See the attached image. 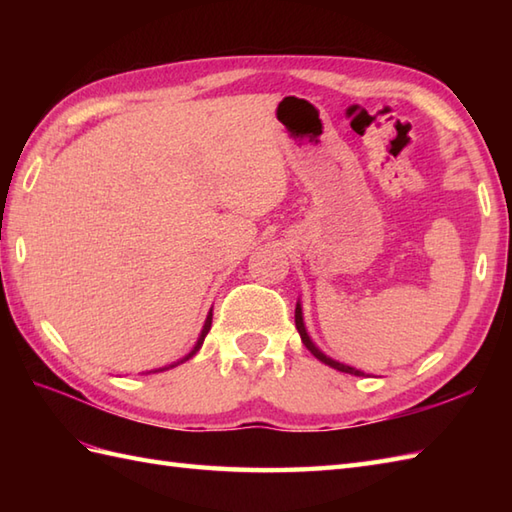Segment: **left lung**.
Segmentation results:
<instances>
[{"label": "left lung", "instance_id": "obj_1", "mask_svg": "<svg viewBox=\"0 0 512 512\" xmlns=\"http://www.w3.org/2000/svg\"><path fill=\"white\" fill-rule=\"evenodd\" d=\"M295 323H297V330H299V334H301V341H303V345H306L308 350H310L314 356H317L321 363L330 365V367H334V369H339V372H345V374L363 376L361 369H354V367H350V365H343V363H339V361H334V358L325 356V354L319 350V347L312 343V339H310L308 332H306V325H303V312H301V303H297V308H295Z\"/></svg>", "mask_w": 512, "mask_h": 512}]
</instances>
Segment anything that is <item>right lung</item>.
I'll list each match as a JSON object with an SVG mask.
<instances>
[{
    "instance_id": "obj_1",
    "label": "right lung",
    "mask_w": 512,
    "mask_h": 512,
    "mask_svg": "<svg viewBox=\"0 0 512 512\" xmlns=\"http://www.w3.org/2000/svg\"><path fill=\"white\" fill-rule=\"evenodd\" d=\"M211 321H213V312H209V317H206V321H204V328H202V332H200V339H198V343H195L193 345V350L187 354V356H184L182 358V361H178V363H173V365H169V367H176V365H180V363H184V361H189V358L195 354V352H198L200 350V347H202V343H204V336L206 334H209V330H211ZM169 367H162V369H169ZM162 369H160V372H162ZM156 372H158V369H156Z\"/></svg>"
}]
</instances>
